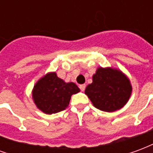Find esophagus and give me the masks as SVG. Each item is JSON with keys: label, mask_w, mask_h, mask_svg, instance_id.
Masks as SVG:
<instances>
[{"label": "esophagus", "mask_w": 153, "mask_h": 153, "mask_svg": "<svg viewBox=\"0 0 153 153\" xmlns=\"http://www.w3.org/2000/svg\"><path fill=\"white\" fill-rule=\"evenodd\" d=\"M85 88H86L85 84H81V85H79V88L82 92H83V91L85 90Z\"/></svg>", "instance_id": "34e87169"}]
</instances>
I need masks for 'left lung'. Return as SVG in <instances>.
<instances>
[{
  "instance_id": "8db88e82",
  "label": "left lung",
  "mask_w": 153,
  "mask_h": 153,
  "mask_svg": "<svg viewBox=\"0 0 153 153\" xmlns=\"http://www.w3.org/2000/svg\"><path fill=\"white\" fill-rule=\"evenodd\" d=\"M132 92L129 80L125 74L111 68H98L93 77V83L85 89L97 109L112 112L120 109L128 102Z\"/></svg>"
}]
</instances>
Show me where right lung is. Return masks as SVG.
Wrapping results in <instances>:
<instances>
[{
    "label": "right lung",
    "mask_w": 153,
    "mask_h": 153,
    "mask_svg": "<svg viewBox=\"0 0 153 153\" xmlns=\"http://www.w3.org/2000/svg\"><path fill=\"white\" fill-rule=\"evenodd\" d=\"M79 92L75 83H65L56 73L47 74L35 84L33 98L38 108L46 114H55L68 107L73 94Z\"/></svg>",
    "instance_id": "1"
}]
</instances>
